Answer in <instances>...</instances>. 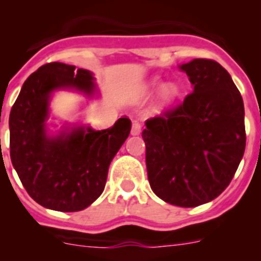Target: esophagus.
<instances>
[{"label": "esophagus", "mask_w": 261, "mask_h": 261, "mask_svg": "<svg viewBox=\"0 0 261 261\" xmlns=\"http://www.w3.org/2000/svg\"><path fill=\"white\" fill-rule=\"evenodd\" d=\"M132 136H138L141 133V124L138 123V121H133L132 124V130H130Z\"/></svg>", "instance_id": "obj_1"}]
</instances>
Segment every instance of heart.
<instances>
[{
    "label": "heart",
    "instance_id": "b5f03b06",
    "mask_svg": "<svg viewBox=\"0 0 261 261\" xmlns=\"http://www.w3.org/2000/svg\"><path fill=\"white\" fill-rule=\"evenodd\" d=\"M158 87L159 89V95H158V103L162 106L170 105L177 98L179 95V86L174 82H166L161 86V80L159 78H153L150 81V84L147 86L149 91H155Z\"/></svg>",
    "mask_w": 261,
    "mask_h": 261
}]
</instances>
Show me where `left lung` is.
<instances>
[{
  "label": "left lung",
  "instance_id": "8db88e82",
  "mask_svg": "<svg viewBox=\"0 0 261 261\" xmlns=\"http://www.w3.org/2000/svg\"><path fill=\"white\" fill-rule=\"evenodd\" d=\"M192 93L175 110L147 120V177L159 199L193 208L221 195L246 149L244 106L225 68L206 59L181 64Z\"/></svg>",
  "mask_w": 261,
  "mask_h": 261
}]
</instances>
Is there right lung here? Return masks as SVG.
Returning a JSON list of instances; mask_svg holds the SVG:
<instances>
[{
  "mask_svg": "<svg viewBox=\"0 0 261 261\" xmlns=\"http://www.w3.org/2000/svg\"><path fill=\"white\" fill-rule=\"evenodd\" d=\"M71 90L94 98V74L74 65L50 62L23 84L9 119L10 158L23 187L38 204L59 212H78L93 204L105 190L108 167L130 133L121 117L108 129L64 124L50 133V99L55 91Z\"/></svg>",
  "mask_w": 261,
  "mask_h": 261,
  "instance_id": "obj_1",
  "label": "right lung"
}]
</instances>
